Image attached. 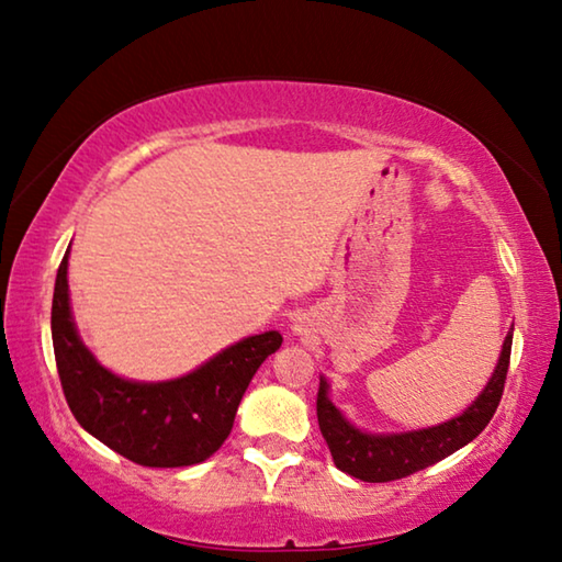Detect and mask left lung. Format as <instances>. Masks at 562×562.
I'll return each mask as SVG.
<instances>
[{"instance_id": "1", "label": "left lung", "mask_w": 562, "mask_h": 562, "mask_svg": "<svg viewBox=\"0 0 562 562\" xmlns=\"http://www.w3.org/2000/svg\"><path fill=\"white\" fill-rule=\"evenodd\" d=\"M510 346L513 330L505 336L493 379L461 416L450 418L434 428L408 430V434L381 436L358 430L341 416V411L330 403L328 383L321 379L316 398L318 428L326 438L338 471H344L366 483H389L443 461L450 453H456L458 448L471 443V440L488 426L495 408H498L505 389V375H508L510 366Z\"/></svg>"}]
</instances>
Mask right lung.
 <instances>
[{"mask_svg": "<svg viewBox=\"0 0 562 562\" xmlns=\"http://www.w3.org/2000/svg\"><path fill=\"white\" fill-rule=\"evenodd\" d=\"M69 251L54 283L52 341L64 398L79 426L146 468L196 465L214 456L254 373L279 351L281 334L266 330L228 346L196 371L173 381L139 383L106 371L81 344L69 308Z\"/></svg>", "mask_w": 562, "mask_h": 562, "instance_id": "right-lung-1", "label": "right lung"}]
</instances>
